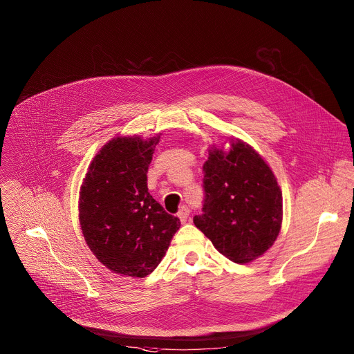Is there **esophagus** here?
<instances>
[{
	"instance_id": "34e87169",
	"label": "esophagus",
	"mask_w": 354,
	"mask_h": 354,
	"mask_svg": "<svg viewBox=\"0 0 354 354\" xmlns=\"http://www.w3.org/2000/svg\"><path fill=\"white\" fill-rule=\"evenodd\" d=\"M189 214H190V209H189L186 205H183V207L179 209V212H178V217L180 218L182 223H186L187 218H189Z\"/></svg>"
}]
</instances>
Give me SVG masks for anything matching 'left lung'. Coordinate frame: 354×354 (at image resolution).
<instances>
[{"instance_id":"8db88e82","label":"left lung","mask_w":354,"mask_h":354,"mask_svg":"<svg viewBox=\"0 0 354 354\" xmlns=\"http://www.w3.org/2000/svg\"><path fill=\"white\" fill-rule=\"evenodd\" d=\"M204 164L205 200L194 224L228 260L246 264L263 256L282 228L278 180L249 143L230 138V149L209 147Z\"/></svg>"}]
</instances>
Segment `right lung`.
I'll return each instance as SVG.
<instances>
[{"label":"right lung","mask_w":354,"mask_h":354,"mask_svg":"<svg viewBox=\"0 0 354 354\" xmlns=\"http://www.w3.org/2000/svg\"><path fill=\"white\" fill-rule=\"evenodd\" d=\"M160 136H118L106 142L80 186L84 241L101 264L122 277L151 274L180 227L147 192L146 172Z\"/></svg>","instance_id":"add662e5"}]
</instances>
